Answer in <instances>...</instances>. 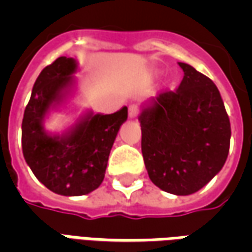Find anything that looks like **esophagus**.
Returning <instances> with one entry per match:
<instances>
[{
    "label": "esophagus",
    "mask_w": 252,
    "mask_h": 252,
    "mask_svg": "<svg viewBox=\"0 0 252 252\" xmlns=\"http://www.w3.org/2000/svg\"><path fill=\"white\" fill-rule=\"evenodd\" d=\"M139 113H140V109H139V106L136 104H131L128 106V115H129L131 119H136Z\"/></svg>",
    "instance_id": "obj_1"
}]
</instances>
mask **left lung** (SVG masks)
<instances>
[{
  "label": "left lung",
  "instance_id": "obj_1",
  "mask_svg": "<svg viewBox=\"0 0 252 252\" xmlns=\"http://www.w3.org/2000/svg\"><path fill=\"white\" fill-rule=\"evenodd\" d=\"M184 79L139 116L142 154L154 185L167 193L198 191L221 170L231 124L217 86L194 67L180 63Z\"/></svg>",
  "mask_w": 252,
  "mask_h": 252
}]
</instances>
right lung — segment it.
<instances>
[{
    "instance_id": "right-lung-1",
    "label": "right lung",
    "mask_w": 252,
    "mask_h": 252,
    "mask_svg": "<svg viewBox=\"0 0 252 252\" xmlns=\"http://www.w3.org/2000/svg\"><path fill=\"white\" fill-rule=\"evenodd\" d=\"M77 70L72 58L61 57L36 79L21 126L25 162L47 189L62 195H83L104 181L110 148L128 117L124 106L112 115H89L66 137L50 136L43 119L52 102L71 82Z\"/></svg>"
}]
</instances>
